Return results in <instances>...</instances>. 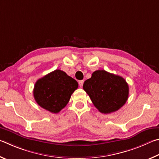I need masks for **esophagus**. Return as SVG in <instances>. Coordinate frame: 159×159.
<instances>
[{
    "mask_svg": "<svg viewBox=\"0 0 159 159\" xmlns=\"http://www.w3.org/2000/svg\"><path fill=\"white\" fill-rule=\"evenodd\" d=\"M83 84H84V80H80V81H79V85L80 87H82Z\"/></svg>",
    "mask_w": 159,
    "mask_h": 159,
    "instance_id": "34e87169",
    "label": "esophagus"
}]
</instances>
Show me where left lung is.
Returning <instances> with one entry per match:
<instances>
[{"mask_svg": "<svg viewBox=\"0 0 159 159\" xmlns=\"http://www.w3.org/2000/svg\"><path fill=\"white\" fill-rule=\"evenodd\" d=\"M83 89L99 112L110 114L123 106L129 98V87L123 77L104 70L93 72Z\"/></svg>", "mask_w": 159, "mask_h": 159, "instance_id": "obj_1", "label": "left lung"}]
</instances>
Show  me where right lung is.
I'll return each mask as SVG.
<instances>
[{"instance_id": "obj_1", "label": "right lung", "mask_w": 159, "mask_h": 159, "mask_svg": "<svg viewBox=\"0 0 159 159\" xmlns=\"http://www.w3.org/2000/svg\"><path fill=\"white\" fill-rule=\"evenodd\" d=\"M77 88L76 80L65 72L55 70L35 82L33 96L41 107L57 114L66 106Z\"/></svg>"}]
</instances>
